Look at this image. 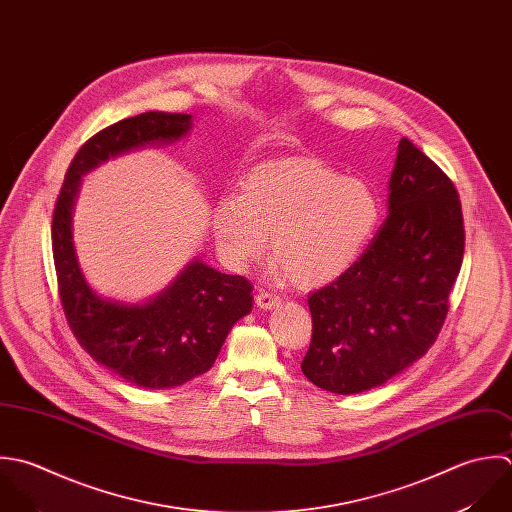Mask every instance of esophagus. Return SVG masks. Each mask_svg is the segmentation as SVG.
<instances>
[{
    "label": "esophagus",
    "instance_id": "obj_1",
    "mask_svg": "<svg viewBox=\"0 0 512 512\" xmlns=\"http://www.w3.org/2000/svg\"><path fill=\"white\" fill-rule=\"evenodd\" d=\"M280 304V298L276 294H270V292H260L256 296V306L262 308V310H272Z\"/></svg>",
    "mask_w": 512,
    "mask_h": 512
}]
</instances>
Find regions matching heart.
<instances>
[{
  "label": "heart",
  "instance_id": "heart-1",
  "mask_svg": "<svg viewBox=\"0 0 512 512\" xmlns=\"http://www.w3.org/2000/svg\"><path fill=\"white\" fill-rule=\"evenodd\" d=\"M377 222L373 190L318 159L266 161L246 174L242 194L222 196L212 210L214 238L228 264L258 262L270 234L278 268L302 290L341 276Z\"/></svg>",
  "mask_w": 512,
  "mask_h": 512
}]
</instances>
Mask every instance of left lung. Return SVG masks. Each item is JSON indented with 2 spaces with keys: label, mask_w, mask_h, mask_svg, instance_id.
Instances as JSON below:
<instances>
[{
  "label": "left lung",
  "mask_w": 512,
  "mask_h": 512,
  "mask_svg": "<svg viewBox=\"0 0 512 512\" xmlns=\"http://www.w3.org/2000/svg\"><path fill=\"white\" fill-rule=\"evenodd\" d=\"M389 214L338 280L308 298L312 343L302 361L318 387L353 395L423 357L449 312L465 252L451 178L409 139L397 147Z\"/></svg>",
  "instance_id": "8db88e82"
}]
</instances>
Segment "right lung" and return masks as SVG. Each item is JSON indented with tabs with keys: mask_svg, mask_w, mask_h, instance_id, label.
<instances>
[{
	"mask_svg": "<svg viewBox=\"0 0 512 512\" xmlns=\"http://www.w3.org/2000/svg\"><path fill=\"white\" fill-rule=\"evenodd\" d=\"M190 127V115L149 111L99 131L71 161L53 210V260L71 332L97 363L145 389H171L206 373L232 326L250 314L252 284L196 258L145 304L103 298L77 262L71 214L85 172L135 149L174 143Z\"/></svg>",
	"mask_w": 512,
	"mask_h": 512,
	"instance_id": "1",
	"label": "right lung"
}]
</instances>
